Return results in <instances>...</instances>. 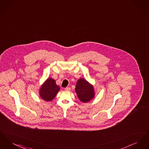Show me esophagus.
Here are the masks:
<instances>
[{"label":"esophagus","mask_w":149,"mask_h":149,"mask_svg":"<svg viewBox=\"0 0 149 149\" xmlns=\"http://www.w3.org/2000/svg\"><path fill=\"white\" fill-rule=\"evenodd\" d=\"M65 90L67 91H70V87H66V88H65Z\"/></svg>","instance_id":"esophagus-1"}]
</instances>
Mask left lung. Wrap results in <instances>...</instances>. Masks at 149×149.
<instances>
[{"mask_svg": "<svg viewBox=\"0 0 149 149\" xmlns=\"http://www.w3.org/2000/svg\"><path fill=\"white\" fill-rule=\"evenodd\" d=\"M75 91L79 99L84 103L90 101L94 97L93 86L84 79L78 80L75 86Z\"/></svg>", "mask_w": 149, "mask_h": 149, "instance_id": "8db88e82", "label": "left lung"}]
</instances>
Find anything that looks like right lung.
<instances>
[{"label":"right lung","mask_w":149,"mask_h":149,"mask_svg":"<svg viewBox=\"0 0 149 149\" xmlns=\"http://www.w3.org/2000/svg\"><path fill=\"white\" fill-rule=\"evenodd\" d=\"M60 88L56 85L55 80L49 78L42 85L40 95L43 100L46 101H51L55 97L57 92L59 91Z\"/></svg>","instance_id":"obj_1"}]
</instances>
